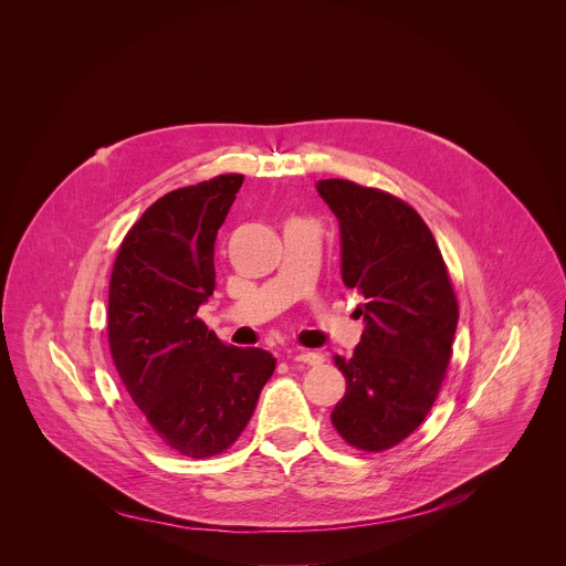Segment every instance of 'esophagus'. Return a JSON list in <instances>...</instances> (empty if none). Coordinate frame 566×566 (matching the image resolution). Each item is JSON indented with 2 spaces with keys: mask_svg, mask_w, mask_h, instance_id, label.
I'll return each instance as SVG.
<instances>
[{
  "mask_svg": "<svg viewBox=\"0 0 566 566\" xmlns=\"http://www.w3.org/2000/svg\"><path fill=\"white\" fill-rule=\"evenodd\" d=\"M289 358L295 360V363H302V365H319V363H322V354H317V352H304V349L291 352Z\"/></svg>",
  "mask_w": 566,
  "mask_h": 566,
  "instance_id": "1",
  "label": "esophagus"
}]
</instances>
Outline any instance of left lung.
<instances>
[{
	"label": "left lung",
	"mask_w": 566,
	"mask_h": 566,
	"mask_svg": "<svg viewBox=\"0 0 566 566\" xmlns=\"http://www.w3.org/2000/svg\"><path fill=\"white\" fill-rule=\"evenodd\" d=\"M340 226V271L363 295L354 356H334L347 391L332 412L338 434L365 452L408 439L434 406L452 356L459 306L437 241L398 197L345 179L317 181Z\"/></svg>",
	"instance_id": "left-lung-1"
}]
</instances>
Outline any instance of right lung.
Masks as SVG:
<instances>
[{
	"instance_id": "add662e5",
	"label": "right lung",
	"mask_w": 566,
	"mask_h": 566,
	"mask_svg": "<svg viewBox=\"0 0 566 566\" xmlns=\"http://www.w3.org/2000/svg\"><path fill=\"white\" fill-rule=\"evenodd\" d=\"M244 184L221 175L154 201L118 249L107 334L132 400L172 450L206 459L251 421L275 358L223 345L197 317L214 291V239Z\"/></svg>"
}]
</instances>
